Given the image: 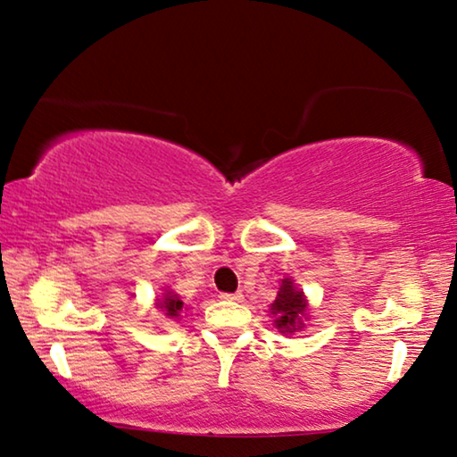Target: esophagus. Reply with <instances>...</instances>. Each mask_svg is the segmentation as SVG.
<instances>
[{"label":"esophagus","instance_id":"esophagus-1","mask_svg":"<svg viewBox=\"0 0 457 457\" xmlns=\"http://www.w3.org/2000/svg\"><path fill=\"white\" fill-rule=\"evenodd\" d=\"M222 302H243V294L241 291H237V294H220Z\"/></svg>","mask_w":457,"mask_h":457}]
</instances>
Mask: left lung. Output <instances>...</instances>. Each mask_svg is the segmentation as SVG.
<instances>
[{"mask_svg":"<svg viewBox=\"0 0 457 457\" xmlns=\"http://www.w3.org/2000/svg\"><path fill=\"white\" fill-rule=\"evenodd\" d=\"M271 313L275 316L278 330L287 334L302 328V316H305V299L302 291L294 287L291 279H283L278 299L271 303Z\"/></svg>","mask_w":457,"mask_h":457,"instance_id":"1","label":"left lung"}]
</instances>
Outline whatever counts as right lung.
I'll use <instances>...</instances> for the list:
<instances>
[{
	"mask_svg": "<svg viewBox=\"0 0 457 457\" xmlns=\"http://www.w3.org/2000/svg\"><path fill=\"white\" fill-rule=\"evenodd\" d=\"M158 305H160L162 312H166L168 318H178L179 312H182V308H184V302L178 295L168 294L166 297H163V302H160Z\"/></svg>",
	"mask_w": 457,
	"mask_h": 457,
	"instance_id": "right-lung-1",
	"label": "right lung"
}]
</instances>
